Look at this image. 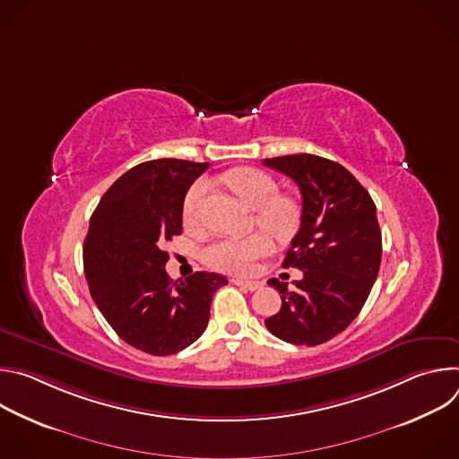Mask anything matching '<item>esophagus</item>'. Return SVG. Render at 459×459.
Wrapping results in <instances>:
<instances>
[{"label":"esophagus","instance_id":"esophagus-1","mask_svg":"<svg viewBox=\"0 0 459 459\" xmlns=\"http://www.w3.org/2000/svg\"><path fill=\"white\" fill-rule=\"evenodd\" d=\"M234 283H236V285H239V287H243L245 290H250V292H254V290H259L261 287H264V283H261V281H245V280H234Z\"/></svg>","mask_w":459,"mask_h":459}]
</instances>
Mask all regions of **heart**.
<instances>
[{"label": "heart", "mask_w": 459, "mask_h": 459, "mask_svg": "<svg viewBox=\"0 0 459 459\" xmlns=\"http://www.w3.org/2000/svg\"><path fill=\"white\" fill-rule=\"evenodd\" d=\"M223 183L238 198L255 211V223L278 239L294 236L299 225L298 205L285 195H280L278 183L267 172L238 167L221 176ZM209 190V181L198 179L190 185L183 198V220L194 223L204 195ZM265 232H254L247 238H220L202 250L205 264L227 274H248L255 259L273 252L274 243Z\"/></svg>", "instance_id": "1"}]
</instances>
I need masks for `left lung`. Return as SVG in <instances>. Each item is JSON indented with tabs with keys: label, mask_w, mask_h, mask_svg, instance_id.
<instances>
[{
	"label": "left lung",
	"mask_w": 459,
	"mask_h": 459,
	"mask_svg": "<svg viewBox=\"0 0 459 459\" xmlns=\"http://www.w3.org/2000/svg\"><path fill=\"white\" fill-rule=\"evenodd\" d=\"M289 176L301 192V225L283 267L303 271V280H269L281 296L267 329L294 345L333 340L363 308L381 264V230L376 205L363 185L340 163L314 154L264 160Z\"/></svg>",
	"instance_id": "obj_1"
}]
</instances>
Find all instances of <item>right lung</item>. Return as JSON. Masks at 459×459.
Wrapping results in <instances>:
<instances>
[{"instance_id": "1", "label": "right lung", "mask_w": 459, "mask_h": 459, "mask_svg": "<svg viewBox=\"0 0 459 459\" xmlns=\"http://www.w3.org/2000/svg\"><path fill=\"white\" fill-rule=\"evenodd\" d=\"M209 163L152 160L117 178L103 194L83 245L91 296L116 334L152 356L176 354L209 325L216 273L172 281L167 241L181 234L183 198Z\"/></svg>"}]
</instances>
